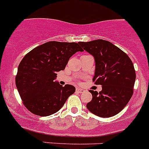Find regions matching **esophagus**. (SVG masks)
I'll return each mask as SVG.
<instances>
[{
  "label": "esophagus",
  "mask_w": 149,
  "mask_h": 149,
  "mask_svg": "<svg viewBox=\"0 0 149 149\" xmlns=\"http://www.w3.org/2000/svg\"><path fill=\"white\" fill-rule=\"evenodd\" d=\"M76 91L78 92V93H84V92L86 91H85L84 89H83V88H76Z\"/></svg>",
  "instance_id": "34e87169"
}]
</instances>
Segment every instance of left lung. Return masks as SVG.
Here are the masks:
<instances>
[{"instance_id": "left-lung-1", "label": "left lung", "mask_w": 149, "mask_h": 149, "mask_svg": "<svg viewBox=\"0 0 149 149\" xmlns=\"http://www.w3.org/2000/svg\"><path fill=\"white\" fill-rule=\"evenodd\" d=\"M93 56L95 72L93 81L102 85L98 93L93 90L88 110L102 118L116 116L125 107L133 94L136 74L131 59L118 47L103 39L79 42Z\"/></svg>"}]
</instances>
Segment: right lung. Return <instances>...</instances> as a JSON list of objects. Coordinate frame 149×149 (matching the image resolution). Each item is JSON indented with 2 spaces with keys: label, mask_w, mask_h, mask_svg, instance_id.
Listing matches in <instances>:
<instances>
[{
  "label": "right lung",
  "mask_w": 149,
  "mask_h": 149,
  "mask_svg": "<svg viewBox=\"0 0 149 149\" xmlns=\"http://www.w3.org/2000/svg\"><path fill=\"white\" fill-rule=\"evenodd\" d=\"M79 43L49 42L27 53L17 69L15 83L24 105L31 113L47 116L58 111L70 95L75 92L72 85L62 86L55 80L69 58L83 52Z\"/></svg>",
  "instance_id": "1"
}]
</instances>
